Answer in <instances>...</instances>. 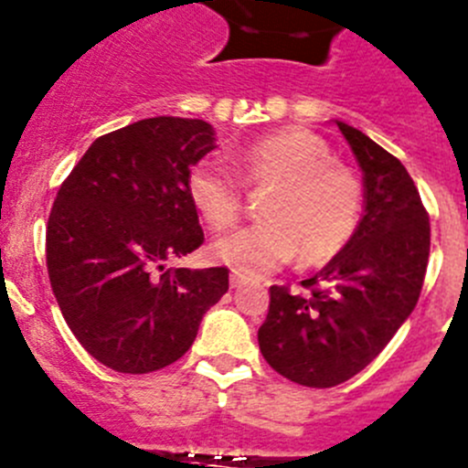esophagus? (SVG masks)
<instances>
[{"label": "esophagus", "instance_id": "34e87169", "mask_svg": "<svg viewBox=\"0 0 468 468\" xmlns=\"http://www.w3.org/2000/svg\"><path fill=\"white\" fill-rule=\"evenodd\" d=\"M243 282H246V276H243V273H239V271L229 273V285L231 287H239V285H243Z\"/></svg>", "mask_w": 468, "mask_h": 468}]
</instances>
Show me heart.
Segmentation results:
<instances>
[{"label": "heart", "mask_w": 468, "mask_h": 468, "mask_svg": "<svg viewBox=\"0 0 468 468\" xmlns=\"http://www.w3.org/2000/svg\"><path fill=\"white\" fill-rule=\"evenodd\" d=\"M231 162L246 186L271 192L260 206L262 222L216 239L213 260L248 276L273 271L294 255L303 267H318L355 237L362 222L364 187L350 166L334 160L320 134L282 127L239 148ZM186 190L211 229H227L241 216V186L218 162L192 165Z\"/></svg>", "instance_id": "obj_1"}]
</instances>
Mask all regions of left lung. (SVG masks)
I'll list each match as a JSON object with an SVG mask.
<instances>
[{
  "label": "left lung",
  "instance_id": "1",
  "mask_svg": "<svg viewBox=\"0 0 468 468\" xmlns=\"http://www.w3.org/2000/svg\"><path fill=\"white\" fill-rule=\"evenodd\" d=\"M364 174V216L350 243L308 281L306 294L271 285L257 332L273 371L306 388L359 374L406 323L430 260V216L406 166L355 127L336 122Z\"/></svg>",
  "mask_w": 468,
  "mask_h": 468
}]
</instances>
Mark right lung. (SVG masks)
<instances>
[{
	"mask_svg": "<svg viewBox=\"0 0 468 468\" xmlns=\"http://www.w3.org/2000/svg\"><path fill=\"white\" fill-rule=\"evenodd\" d=\"M216 148L204 120L157 115L92 141L46 229V264L69 329L104 367L150 374L181 359L229 271L166 269L204 243L187 171Z\"/></svg>",
	"mask_w": 468,
	"mask_h": 468,
	"instance_id": "obj_1",
	"label": "right lung"
}]
</instances>
